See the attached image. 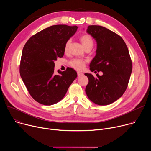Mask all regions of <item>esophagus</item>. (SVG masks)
I'll use <instances>...</instances> for the list:
<instances>
[{"label":"esophagus","instance_id":"esophagus-1","mask_svg":"<svg viewBox=\"0 0 151 151\" xmlns=\"http://www.w3.org/2000/svg\"><path fill=\"white\" fill-rule=\"evenodd\" d=\"M77 74H78V76H81L83 75V73H81V72H77Z\"/></svg>","mask_w":151,"mask_h":151}]
</instances>
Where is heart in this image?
Listing matches in <instances>:
<instances>
[{"label":"heart","instance_id":"1","mask_svg":"<svg viewBox=\"0 0 151 151\" xmlns=\"http://www.w3.org/2000/svg\"><path fill=\"white\" fill-rule=\"evenodd\" d=\"M79 39L85 49L87 48H92L94 44V40L93 37L87 33L83 34L79 36ZM70 42V40L69 39L65 43V45H64V51L65 52H68L69 51ZM69 64L73 68L76 70H82L85 66V61L79 58H75L70 61Z\"/></svg>","mask_w":151,"mask_h":151}]
</instances>
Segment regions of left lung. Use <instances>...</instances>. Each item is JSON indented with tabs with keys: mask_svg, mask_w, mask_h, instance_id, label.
Returning <instances> with one entry per match:
<instances>
[{
	"mask_svg": "<svg viewBox=\"0 0 151 151\" xmlns=\"http://www.w3.org/2000/svg\"><path fill=\"white\" fill-rule=\"evenodd\" d=\"M96 40V55L90 64L91 72L101 71V76L88 78L85 92L93 103L101 106L111 104L125 91L132 72V61L122 38L100 26H89L87 29Z\"/></svg>",
	"mask_w": 151,
	"mask_h": 151,
	"instance_id": "1",
	"label": "left lung"
}]
</instances>
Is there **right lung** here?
Returning a JSON list of instances; mask_svg holds the SVG:
<instances>
[{
  "instance_id": "add662e5",
  "label": "right lung",
  "mask_w": 151,
  "mask_h": 151,
  "mask_svg": "<svg viewBox=\"0 0 151 151\" xmlns=\"http://www.w3.org/2000/svg\"><path fill=\"white\" fill-rule=\"evenodd\" d=\"M77 29L76 26H52L33 35L26 43L19 73L29 94L37 102L48 106L58 103L77 77L76 72L70 68L54 73V61L63 57L65 43Z\"/></svg>"
}]
</instances>
